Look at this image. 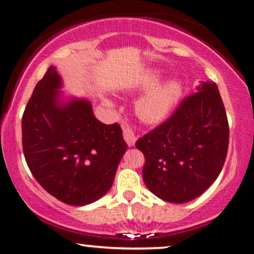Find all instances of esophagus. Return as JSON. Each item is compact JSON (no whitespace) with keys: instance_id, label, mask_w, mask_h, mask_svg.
Returning a JSON list of instances; mask_svg holds the SVG:
<instances>
[{"instance_id":"34e87169","label":"esophagus","mask_w":254,"mask_h":254,"mask_svg":"<svg viewBox=\"0 0 254 254\" xmlns=\"http://www.w3.org/2000/svg\"><path fill=\"white\" fill-rule=\"evenodd\" d=\"M123 137H124L125 142H127L129 145L135 144V142L137 139L135 131H133L132 127H129V125H125V127H123Z\"/></svg>"}]
</instances>
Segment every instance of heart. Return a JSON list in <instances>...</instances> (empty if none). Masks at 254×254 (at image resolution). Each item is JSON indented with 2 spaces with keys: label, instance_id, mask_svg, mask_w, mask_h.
<instances>
[{
  "label": "heart",
  "instance_id": "b5f03b06",
  "mask_svg": "<svg viewBox=\"0 0 254 254\" xmlns=\"http://www.w3.org/2000/svg\"><path fill=\"white\" fill-rule=\"evenodd\" d=\"M157 78L151 76L144 80L139 87L149 88L156 83ZM180 93V86L177 82H168L157 87L148 93L137 104V112L144 121L159 122L166 117L170 110L176 103Z\"/></svg>",
  "mask_w": 254,
  "mask_h": 254
}]
</instances>
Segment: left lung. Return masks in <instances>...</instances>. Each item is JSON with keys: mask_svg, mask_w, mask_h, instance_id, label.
Returning a JSON list of instances; mask_svg holds the SVG:
<instances>
[{"mask_svg": "<svg viewBox=\"0 0 254 254\" xmlns=\"http://www.w3.org/2000/svg\"><path fill=\"white\" fill-rule=\"evenodd\" d=\"M228 143L222 98L216 83L204 82L164 123L137 139L144 155V184L166 202L194 199L222 171Z\"/></svg>", "mask_w": 254, "mask_h": 254, "instance_id": "8db88e82", "label": "left lung"}]
</instances>
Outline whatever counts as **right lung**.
<instances>
[{
    "label": "right lung",
    "instance_id": "right-lung-1",
    "mask_svg": "<svg viewBox=\"0 0 254 254\" xmlns=\"http://www.w3.org/2000/svg\"><path fill=\"white\" fill-rule=\"evenodd\" d=\"M60 75L50 66L22 116V149L31 173L61 202L86 205L110 190L127 150L118 123L103 124L87 100L58 105Z\"/></svg>",
    "mask_w": 254,
    "mask_h": 254
}]
</instances>
